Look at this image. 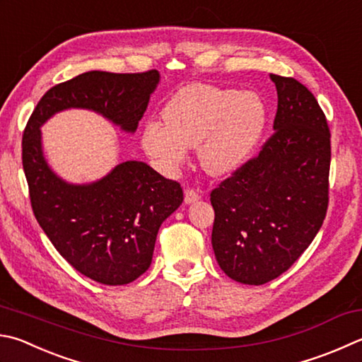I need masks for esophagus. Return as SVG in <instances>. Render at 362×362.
<instances>
[{"label": "esophagus", "instance_id": "1", "mask_svg": "<svg viewBox=\"0 0 362 362\" xmlns=\"http://www.w3.org/2000/svg\"><path fill=\"white\" fill-rule=\"evenodd\" d=\"M198 199H201V194L196 192V189H193V188H187L185 189V202L187 204L196 202Z\"/></svg>", "mask_w": 362, "mask_h": 362}]
</instances>
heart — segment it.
I'll list each match as a JSON object with an SVG mask.
<instances>
[{"mask_svg":"<svg viewBox=\"0 0 362 362\" xmlns=\"http://www.w3.org/2000/svg\"><path fill=\"white\" fill-rule=\"evenodd\" d=\"M164 124L148 122L142 146L169 169L187 148L198 146L202 169L215 177L238 173L252 158L264 133L267 109L259 95L215 85H185L163 110Z\"/></svg>","mask_w":362,"mask_h":362,"instance_id":"obj_1","label":"heart"}]
</instances>
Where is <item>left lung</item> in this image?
I'll return each instance as SVG.
<instances>
[{
    "mask_svg": "<svg viewBox=\"0 0 362 362\" xmlns=\"http://www.w3.org/2000/svg\"><path fill=\"white\" fill-rule=\"evenodd\" d=\"M279 96L274 133L258 156L210 193L212 247L221 271L264 285L312 244L329 202L331 133L315 96L271 74Z\"/></svg>",
    "mask_w": 362,
    "mask_h": 362,
    "instance_id": "1",
    "label": "left lung"
}]
</instances>
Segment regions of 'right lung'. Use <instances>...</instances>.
I'll use <instances>...</instances> for the list:
<instances>
[{
  "label": "right lung",
  "mask_w": 362,
  "mask_h": 362,
  "mask_svg": "<svg viewBox=\"0 0 362 362\" xmlns=\"http://www.w3.org/2000/svg\"><path fill=\"white\" fill-rule=\"evenodd\" d=\"M158 82L155 69L83 72L41 98L23 133L22 163L39 226L76 271L103 285L131 284L150 267L161 223L183 201L180 183L142 161L117 164L93 183H68L45 161L39 128L62 110L88 109L134 133Z\"/></svg>",
  "instance_id": "obj_1"
}]
</instances>
